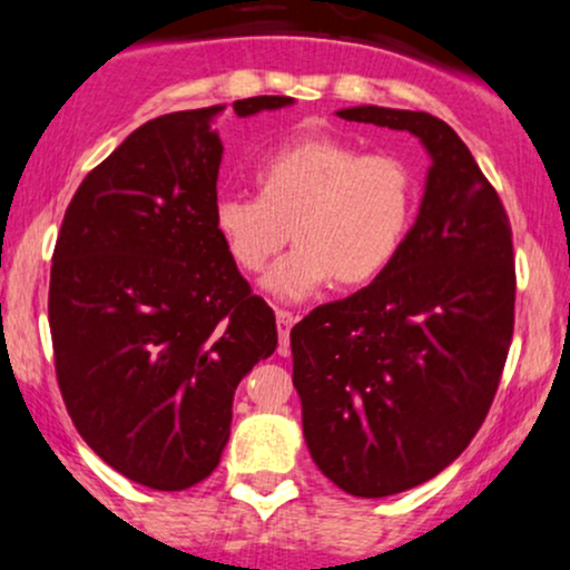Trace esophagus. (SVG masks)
<instances>
[{
  "mask_svg": "<svg viewBox=\"0 0 570 570\" xmlns=\"http://www.w3.org/2000/svg\"><path fill=\"white\" fill-rule=\"evenodd\" d=\"M276 324H278V340H281V345H289V332H292V326L297 324V316H294L292 311H284V307H278L276 311Z\"/></svg>",
  "mask_w": 570,
  "mask_h": 570,
  "instance_id": "1",
  "label": "esophagus"
}]
</instances>
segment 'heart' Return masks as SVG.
<instances>
[{"mask_svg": "<svg viewBox=\"0 0 570 570\" xmlns=\"http://www.w3.org/2000/svg\"><path fill=\"white\" fill-rule=\"evenodd\" d=\"M257 195L222 193L214 230L244 273H263L286 246L265 286L303 299L332 278L362 286L381 278L402 252L417 208L410 166L330 136H307L267 153L254 168Z\"/></svg>", "mask_w": 570, "mask_h": 570, "instance_id": "b5f03b06", "label": "heart"}]
</instances>
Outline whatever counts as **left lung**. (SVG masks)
<instances>
[{"mask_svg":"<svg viewBox=\"0 0 570 570\" xmlns=\"http://www.w3.org/2000/svg\"><path fill=\"white\" fill-rule=\"evenodd\" d=\"M337 117L410 130L431 155L421 212L394 265L292 330L313 461L345 493L383 499L440 474L485 421L514 332L512 227L440 117L385 107Z\"/></svg>","mask_w":570,"mask_h":570,"instance_id":"1","label":"left lung"}]
</instances>
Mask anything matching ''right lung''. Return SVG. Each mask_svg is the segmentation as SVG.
Here are the masks:
<instances>
[{"instance_id":"add662e5","label":"right lung","mask_w":570,"mask_h":570,"mask_svg":"<svg viewBox=\"0 0 570 570\" xmlns=\"http://www.w3.org/2000/svg\"><path fill=\"white\" fill-rule=\"evenodd\" d=\"M254 96L235 115L289 107ZM225 107L136 128L82 179L50 267L56 377L94 453L153 490H185L217 469L233 394L276 351L273 307L214 230Z\"/></svg>"}]
</instances>
